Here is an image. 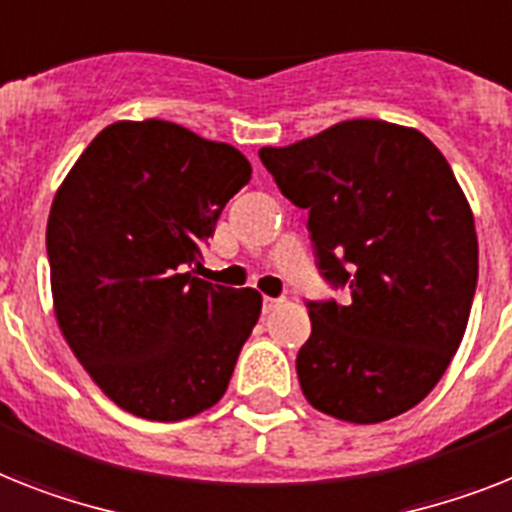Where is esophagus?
Returning a JSON list of instances; mask_svg holds the SVG:
<instances>
[{"mask_svg":"<svg viewBox=\"0 0 512 512\" xmlns=\"http://www.w3.org/2000/svg\"><path fill=\"white\" fill-rule=\"evenodd\" d=\"M282 301L280 298H264V314H272L274 308H280Z\"/></svg>","mask_w":512,"mask_h":512,"instance_id":"esophagus-1","label":"esophagus"}]
</instances>
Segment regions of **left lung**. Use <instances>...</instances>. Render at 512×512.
<instances>
[{
    "label": "left lung",
    "instance_id": "1",
    "mask_svg": "<svg viewBox=\"0 0 512 512\" xmlns=\"http://www.w3.org/2000/svg\"><path fill=\"white\" fill-rule=\"evenodd\" d=\"M264 167L295 206L329 282L350 303H308L295 371L316 411L379 424L434 390L466 332L479 243L474 211L442 151L416 128L345 120Z\"/></svg>",
    "mask_w": 512,
    "mask_h": 512
}]
</instances>
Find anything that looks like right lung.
<instances>
[{
    "label": "right lung",
    "mask_w": 512,
    "mask_h": 512,
    "mask_svg": "<svg viewBox=\"0 0 512 512\" xmlns=\"http://www.w3.org/2000/svg\"><path fill=\"white\" fill-rule=\"evenodd\" d=\"M248 180L251 162L230 143L175 122L120 120L57 188L46 225L54 316L122 411L183 421L225 395L261 295L185 269Z\"/></svg>",
    "instance_id": "add662e5"
}]
</instances>
